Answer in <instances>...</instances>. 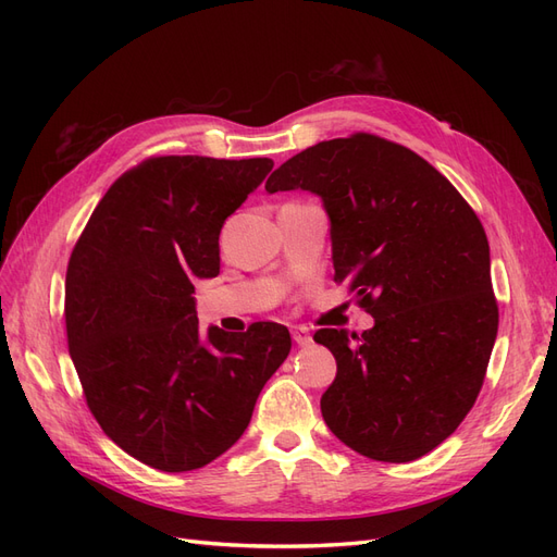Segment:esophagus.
<instances>
[{"instance_id": "1", "label": "esophagus", "mask_w": 557, "mask_h": 557, "mask_svg": "<svg viewBox=\"0 0 557 557\" xmlns=\"http://www.w3.org/2000/svg\"><path fill=\"white\" fill-rule=\"evenodd\" d=\"M293 339L299 346H307V344H311V334L307 327H293Z\"/></svg>"}]
</instances>
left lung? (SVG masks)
<instances>
[{"label": "left lung", "instance_id": "1", "mask_svg": "<svg viewBox=\"0 0 557 557\" xmlns=\"http://www.w3.org/2000/svg\"><path fill=\"white\" fill-rule=\"evenodd\" d=\"M297 188L323 201L334 281L374 315L362 336L313 334L336 360L325 423L364 458H423L474 407L495 346L483 225L428 160L364 132L301 150L264 185Z\"/></svg>", "mask_w": 557, "mask_h": 557}]
</instances>
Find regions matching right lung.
<instances>
[{
	"label": "right lung",
	"mask_w": 557,
	"mask_h": 557,
	"mask_svg": "<svg viewBox=\"0 0 557 557\" xmlns=\"http://www.w3.org/2000/svg\"><path fill=\"white\" fill-rule=\"evenodd\" d=\"M269 158H150L117 178L66 267V342L97 423L160 471L209 465L239 442L290 332L199 330L195 281L221 272L227 215L272 172Z\"/></svg>",
	"instance_id": "add662e5"
}]
</instances>
